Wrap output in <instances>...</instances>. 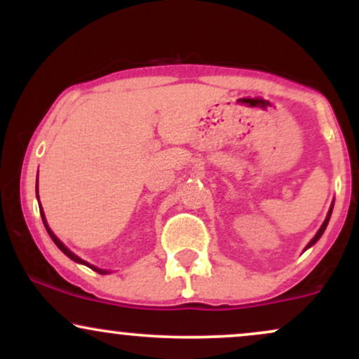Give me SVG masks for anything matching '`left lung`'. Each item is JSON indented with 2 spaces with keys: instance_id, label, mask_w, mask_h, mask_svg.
Here are the masks:
<instances>
[{
  "instance_id": "8db88e82",
  "label": "left lung",
  "mask_w": 359,
  "mask_h": 359,
  "mask_svg": "<svg viewBox=\"0 0 359 359\" xmlns=\"http://www.w3.org/2000/svg\"><path fill=\"white\" fill-rule=\"evenodd\" d=\"M332 208H334V203H332V204H331V209H329V212H327V217H325V219H324V222H323V226H320V228H319V231H317V233H316V236H314V238H312V240H311V241H309V245L306 246V250H307V248H311V246H312V245H316V243H317V240H319V238H320V236H323V233L325 231V228H327V222H329V219H331V212H332Z\"/></svg>"
}]
</instances>
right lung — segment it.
Instances as JSON below:
<instances>
[{
    "mask_svg": "<svg viewBox=\"0 0 359 359\" xmlns=\"http://www.w3.org/2000/svg\"><path fill=\"white\" fill-rule=\"evenodd\" d=\"M36 199H39V177H36ZM40 214H42V221H43V224H45V229H47L48 231V234H50V238H52V241L55 243L57 246H59V250H62V253L64 255H67L69 258L71 259H74V262L76 263H82V265H86V266H89L90 270H94V271H97V273H101V275H106L108 273V270H102V269H97V266H94V265H90V263H88V262H84V259H81L79 257H77V255H74L71 250L67 248V246L64 245V243H62L59 238L55 236V234H53L52 231H50V228H48V224H47V221H45V214H43V211H42V205H40Z\"/></svg>",
    "mask_w": 359,
    "mask_h": 359,
    "instance_id": "obj_1",
    "label": "right lung"
}]
</instances>
